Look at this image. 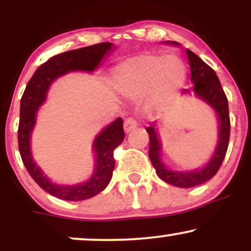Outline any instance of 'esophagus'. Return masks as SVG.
<instances>
[{"mask_svg":"<svg viewBox=\"0 0 251 251\" xmlns=\"http://www.w3.org/2000/svg\"><path fill=\"white\" fill-rule=\"evenodd\" d=\"M135 127H137V122H135L133 118H127L125 120V123H124V131L126 133H129L131 131H133Z\"/></svg>","mask_w":251,"mask_h":251,"instance_id":"esophagus-1","label":"esophagus"}]
</instances>
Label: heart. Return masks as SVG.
Instances as JSON below:
<instances>
[{
  "mask_svg": "<svg viewBox=\"0 0 251 251\" xmlns=\"http://www.w3.org/2000/svg\"><path fill=\"white\" fill-rule=\"evenodd\" d=\"M186 76L188 70L179 56L142 54L117 68L114 87L129 99L148 96V109L157 111L183 88Z\"/></svg>",
  "mask_w": 251,
  "mask_h": 251,
  "instance_id": "b5f03b06",
  "label": "heart"
}]
</instances>
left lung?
<instances>
[{"label":"left lung","instance_id":"1","mask_svg":"<svg viewBox=\"0 0 251 251\" xmlns=\"http://www.w3.org/2000/svg\"><path fill=\"white\" fill-rule=\"evenodd\" d=\"M163 43L180 47V43L176 41H165ZM186 55H188L190 71H191V82L194 83V88L191 91L184 89L181 94L183 96H195L211 107L217 118L218 134L215 151L212 152L208 162L201 168L180 171V170L170 169L163 162V145L159 133H158L157 122L151 123L149 127H146L150 137L149 157L155 169V174L164 181L171 184V185L178 186V188H192V186L201 185V184L211 179L217 174L218 169L223 163L230 137L227 99L223 88H222L220 79L216 75V72L190 50H186Z\"/></svg>","mask_w":251,"mask_h":251}]
</instances>
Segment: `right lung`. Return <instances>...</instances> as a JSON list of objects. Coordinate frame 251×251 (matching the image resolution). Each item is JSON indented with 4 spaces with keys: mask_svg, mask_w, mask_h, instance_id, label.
Returning a JSON list of instances; mask_svg holds the SVG:
<instances>
[{
    "mask_svg": "<svg viewBox=\"0 0 251 251\" xmlns=\"http://www.w3.org/2000/svg\"><path fill=\"white\" fill-rule=\"evenodd\" d=\"M114 50L116 47L113 43L102 42L50 57L47 62L37 68L27 83L22 96L19 124V150L22 162L37 185L60 200L72 201L88 200L101 192L108 185L116 165L113 151L125 138L123 119L117 118L114 122L105 126L94 138L92 144L94 155L93 172L88 179L76 184H59L51 180L42 171L33 157L31 134L36 125L37 113L47 100L50 86L57 77L73 72L93 73Z\"/></svg>",
    "mask_w": 251,
    "mask_h": 251,
    "instance_id": "right-lung-1",
    "label": "right lung"
}]
</instances>
